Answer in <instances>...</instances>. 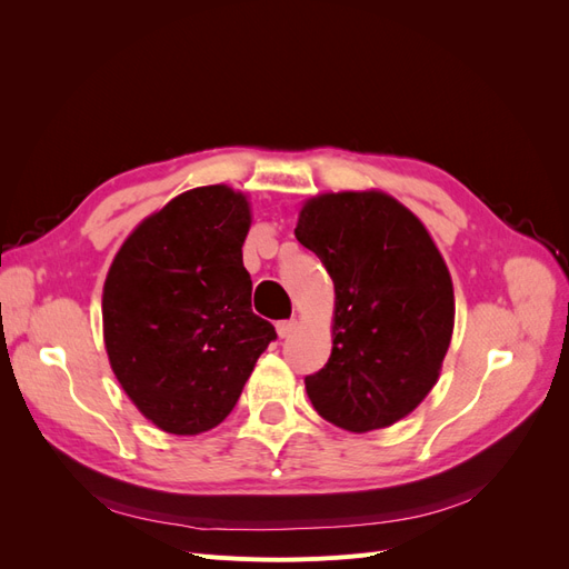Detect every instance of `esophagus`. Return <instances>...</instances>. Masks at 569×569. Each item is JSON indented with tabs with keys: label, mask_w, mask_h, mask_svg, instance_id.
<instances>
[{
	"label": "esophagus",
	"mask_w": 569,
	"mask_h": 569,
	"mask_svg": "<svg viewBox=\"0 0 569 569\" xmlns=\"http://www.w3.org/2000/svg\"><path fill=\"white\" fill-rule=\"evenodd\" d=\"M274 327H278V335H280L282 339H287V337H291V332H297L299 322H297L295 318H289V320H280Z\"/></svg>",
	"instance_id": "1"
}]
</instances>
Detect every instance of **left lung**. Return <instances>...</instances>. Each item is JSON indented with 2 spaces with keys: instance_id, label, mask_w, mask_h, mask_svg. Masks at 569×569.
<instances>
[{
  "instance_id": "8db88e82",
  "label": "left lung",
  "mask_w": 569,
  "mask_h": 569,
  "mask_svg": "<svg viewBox=\"0 0 569 569\" xmlns=\"http://www.w3.org/2000/svg\"><path fill=\"white\" fill-rule=\"evenodd\" d=\"M295 234L335 282L332 353L306 377L308 399L349 432L406 418L437 385L453 335V284L432 237L382 192L306 201Z\"/></svg>"
}]
</instances>
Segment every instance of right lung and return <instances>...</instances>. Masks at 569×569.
<instances>
[{
  "mask_svg": "<svg viewBox=\"0 0 569 569\" xmlns=\"http://www.w3.org/2000/svg\"><path fill=\"white\" fill-rule=\"evenodd\" d=\"M249 203L197 187L149 216L116 253L101 316L111 368L170 435L209 432L237 406L274 327L251 311Z\"/></svg>",
  "mask_w": 569,
  "mask_h": 569,
  "instance_id": "right-lung-1",
  "label": "right lung"
}]
</instances>
